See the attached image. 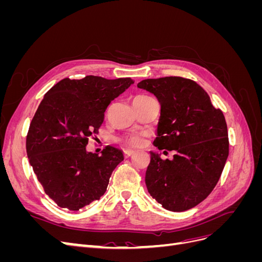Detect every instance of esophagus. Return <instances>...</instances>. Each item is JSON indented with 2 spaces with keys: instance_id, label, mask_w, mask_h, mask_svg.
Here are the masks:
<instances>
[{
  "instance_id": "34e87169",
  "label": "esophagus",
  "mask_w": 262,
  "mask_h": 262,
  "mask_svg": "<svg viewBox=\"0 0 262 262\" xmlns=\"http://www.w3.org/2000/svg\"><path fill=\"white\" fill-rule=\"evenodd\" d=\"M123 153H124V156L125 157H130V156H132L134 153V150H131V149H125V150H123Z\"/></svg>"
}]
</instances>
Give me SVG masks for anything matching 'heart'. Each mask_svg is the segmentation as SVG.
Instances as JSON below:
<instances>
[{
    "label": "heart",
    "mask_w": 262,
    "mask_h": 262,
    "mask_svg": "<svg viewBox=\"0 0 262 262\" xmlns=\"http://www.w3.org/2000/svg\"><path fill=\"white\" fill-rule=\"evenodd\" d=\"M141 97H146V96H139L137 98H141ZM143 137L141 136H138V134H131V136H128L125 137L123 140H122V143L128 145V146H140L143 144Z\"/></svg>",
    "instance_id": "obj_1"
}]
</instances>
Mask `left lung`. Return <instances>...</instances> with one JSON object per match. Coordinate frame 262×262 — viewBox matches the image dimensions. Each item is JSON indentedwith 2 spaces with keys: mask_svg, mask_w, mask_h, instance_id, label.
<instances>
[{
  "mask_svg": "<svg viewBox=\"0 0 262 262\" xmlns=\"http://www.w3.org/2000/svg\"><path fill=\"white\" fill-rule=\"evenodd\" d=\"M138 87L153 93L161 104L154 145L176 152L171 161L150 152L148 192L166 210L192 209L212 192L224 169L229 149L225 117L189 78H148Z\"/></svg>",
  "mask_w": 262,
  "mask_h": 262,
  "instance_id": "1",
  "label": "left lung"
}]
</instances>
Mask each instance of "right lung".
<instances>
[{
  "mask_svg": "<svg viewBox=\"0 0 262 262\" xmlns=\"http://www.w3.org/2000/svg\"><path fill=\"white\" fill-rule=\"evenodd\" d=\"M131 84L130 77L63 78L38 106L26 137L27 156L46 194L60 208L78 211L106 192L122 150L107 145L98 155L86 145L110 102Z\"/></svg>",
  "mask_w": 262,
  "mask_h": 262,
  "instance_id": "obj_1",
  "label": "right lung"
}]
</instances>
